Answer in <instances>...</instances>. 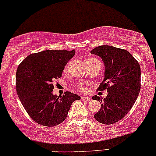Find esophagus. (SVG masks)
I'll list each match as a JSON object with an SVG mask.
<instances>
[{
	"instance_id": "obj_1",
	"label": "esophagus",
	"mask_w": 156,
	"mask_h": 156,
	"mask_svg": "<svg viewBox=\"0 0 156 156\" xmlns=\"http://www.w3.org/2000/svg\"><path fill=\"white\" fill-rule=\"evenodd\" d=\"M81 100H84V101H90V99L89 97H85V96H82L81 97Z\"/></svg>"
}]
</instances>
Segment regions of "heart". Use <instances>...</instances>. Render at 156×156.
Returning a JSON list of instances; mask_svg holds the SVG:
<instances>
[{"label": "heart", "instance_id": "obj_1", "mask_svg": "<svg viewBox=\"0 0 156 156\" xmlns=\"http://www.w3.org/2000/svg\"><path fill=\"white\" fill-rule=\"evenodd\" d=\"M96 60H97V59H95V58H89V59H87V61H86V62H87V63H88V62H94V61H96ZM77 87H78V89L81 90H84V86L83 85V84H81V83H80V84H78Z\"/></svg>", "mask_w": 156, "mask_h": 156}]
</instances>
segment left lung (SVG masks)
I'll list each match as a JSON object with an SVG mask.
<instances>
[{"mask_svg": "<svg viewBox=\"0 0 156 156\" xmlns=\"http://www.w3.org/2000/svg\"><path fill=\"white\" fill-rule=\"evenodd\" d=\"M105 64V77L97 91L107 90L106 98L97 97L101 108L94 115L97 122L112 125L123 119L131 109L140 90V67L136 59L124 49L103 45L91 50Z\"/></svg>", "mask_w": 156, "mask_h": 156, "instance_id": "left-lung-1", "label": "left lung"}]
</instances>
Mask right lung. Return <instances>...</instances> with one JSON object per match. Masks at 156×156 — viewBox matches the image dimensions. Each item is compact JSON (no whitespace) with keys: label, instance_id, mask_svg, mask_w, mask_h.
Instances as JSON below:
<instances>
[{"label":"right lung","instance_id":"obj_1","mask_svg":"<svg viewBox=\"0 0 156 156\" xmlns=\"http://www.w3.org/2000/svg\"><path fill=\"white\" fill-rule=\"evenodd\" d=\"M75 53V50H47L31 53L19 65L16 75L17 94L31 119L39 125H59L66 119L72 103L81 99L69 91L59 97L52 93L53 81L62 77L65 66Z\"/></svg>","mask_w":156,"mask_h":156}]
</instances>
